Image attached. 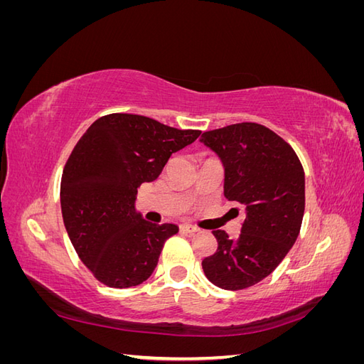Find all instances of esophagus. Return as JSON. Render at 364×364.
<instances>
[{
	"label": "esophagus",
	"instance_id": "1",
	"mask_svg": "<svg viewBox=\"0 0 364 364\" xmlns=\"http://www.w3.org/2000/svg\"><path fill=\"white\" fill-rule=\"evenodd\" d=\"M181 230H183V232H186V234H196V232H199V228L185 223V225H181Z\"/></svg>",
	"mask_w": 364,
	"mask_h": 364
}]
</instances>
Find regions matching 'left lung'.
Returning a JSON list of instances; mask_svg holds the SVG:
<instances>
[{
    "label": "left lung",
    "mask_w": 364,
    "mask_h": 364,
    "mask_svg": "<svg viewBox=\"0 0 364 364\" xmlns=\"http://www.w3.org/2000/svg\"><path fill=\"white\" fill-rule=\"evenodd\" d=\"M200 141L223 162L225 197L246 211L237 240H229L222 229L213 230L218 246L202 267L217 287L243 290L269 277L299 235L304 168L289 142L262 124L203 132Z\"/></svg>",
    "instance_id": "left-lung-1"
}]
</instances>
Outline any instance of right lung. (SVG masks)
I'll return each instance as SVG.
<instances>
[{
  "instance_id": "obj_1",
  "label": "right lung",
  "mask_w": 364,
  "mask_h": 364,
  "mask_svg": "<svg viewBox=\"0 0 364 364\" xmlns=\"http://www.w3.org/2000/svg\"><path fill=\"white\" fill-rule=\"evenodd\" d=\"M199 135L149 117L109 114L73 149L60 181L62 217L77 255L102 284L129 289L150 278L164 243L179 228L142 218L135 209L138 188Z\"/></svg>"
}]
</instances>
